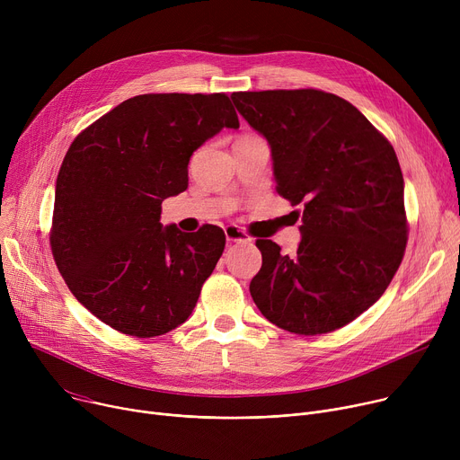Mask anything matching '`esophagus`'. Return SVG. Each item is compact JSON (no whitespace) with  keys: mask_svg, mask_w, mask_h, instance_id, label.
Instances as JSON below:
<instances>
[{"mask_svg":"<svg viewBox=\"0 0 460 460\" xmlns=\"http://www.w3.org/2000/svg\"><path fill=\"white\" fill-rule=\"evenodd\" d=\"M224 231H226L227 242H236V243H249V242H252V236H249L247 233H243L236 226H227Z\"/></svg>","mask_w":460,"mask_h":460,"instance_id":"obj_1","label":"esophagus"}]
</instances>
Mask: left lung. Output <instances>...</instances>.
I'll use <instances>...</instances> for the list:
<instances>
[{
    "label": "left lung",
    "instance_id": "obj_1",
    "mask_svg": "<svg viewBox=\"0 0 460 460\" xmlns=\"http://www.w3.org/2000/svg\"><path fill=\"white\" fill-rule=\"evenodd\" d=\"M266 137L277 192L303 205L297 255L257 240L262 268L249 284L262 315L317 336L370 308L405 252L403 176L393 145L349 101L321 90L231 95Z\"/></svg>",
    "mask_w": 460,
    "mask_h": 460
}]
</instances>
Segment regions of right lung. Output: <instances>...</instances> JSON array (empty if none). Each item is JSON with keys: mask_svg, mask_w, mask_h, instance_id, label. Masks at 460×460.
Wrapping results in <instances>:
<instances>
[{"mask_svg": "<svg viewBox=\"0 0 460 460\" xmlns=\"http://www.w3.org/2000/svg\"><path fill=\"white\" fill-rule=\"evenodd\" d=\"M238 127L226 93H146L75 137L57 178L51 249L71 294L102 323L154 338L189 319L226 234L163 227L161 203L189 187L194 150Z\"/></svg>", "mask_w": 460, "mask_h": 460, "instance_id": "obj_1", "label": "right lung"}]
</instances>
